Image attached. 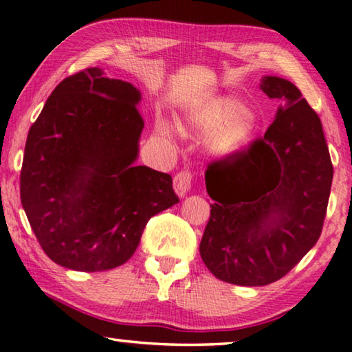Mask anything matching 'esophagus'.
Returning a JSON list of instances; mask_svg holds the SVG:
<instances>
[{"label":"esophagus","mask_w":352,"mask_h":352,"mask_svg":"<svg viewBox=\"0 0 352 352\" xmlns=\"http://www.w3.org/2000/svg\"><path fill=\"white\" fill-rule=\"evenodd\" d=\"M192 182V174L190 170H182L174 177V190L180 197H185L190 192Z\"/></svg>","instance_id":"1"}]
</instances>
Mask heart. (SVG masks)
<instances>
[{
	"instance_id": "heart-1",
	"label": "heart",
	"mask_w": 352,
	"mask_h": 352,
	"mask_svg": "<svg viewBox=\"0 0 352 352\" xmlns=\"http://www.w3.org/2000/svg\"><path fill=\"white\" fill-rule=\"evenodd\" d=\"M188 124L197 133L210 135L208 148L217 156H232L250 144L254 134V115L237 99L217 98L194 109ZM156 131L162 138H170V126L160 122Z\"/></svg>"
}]
</instances>
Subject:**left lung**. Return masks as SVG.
Wrapping results in <instances>:
<instances>
[{"label": "left lung", "mask_w": 352, "mask_h": 352, "mask_svg": "<svg viewBox=\"0 0 352 352\" xmlns=\"http://www.w3.org/2000/svg\"><path fill=\"white\" fill-rule=\"evenodd\" d=\"M261 90L285 101L264 138L206 172L213 204L199 251L218 280L239 286L280 280L316 245L333 178L321 120L300 90L275 76Z\"/></svg>", "instance_id": "obj_1"}]
</instances>
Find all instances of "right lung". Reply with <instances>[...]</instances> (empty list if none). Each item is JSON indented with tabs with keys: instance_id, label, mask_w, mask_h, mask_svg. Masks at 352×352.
<instances>
[{
	"instance_id": "obj_1",
	"label": "right lung",
	"mask_w": 352,
	"mask_h": 352,
	"mask_svg": "<svg viewBox=\"0 0 352 352\" xmlns=\"http://www.w3.org/2000/svg\"><path fill=\"white\" fill-rule=\"evenodd\" d=\"M139 102L133 83L88 67L52 91L30 128L20 197L55 264L115 269L134 254L148 219L178 204L169 174L134 164Z\"/></svg>"
}]
</instances>
